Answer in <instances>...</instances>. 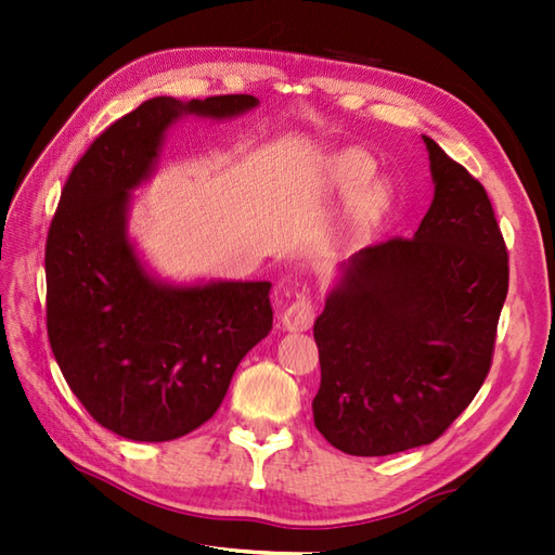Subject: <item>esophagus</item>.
I'll list each match as a JSON object with an SVG mask.
<instances>
[{
    "label": "esophagus",
    "instance_id": "obj_1",
    "mask_svg": "<svg viewBox=\"0 0 555 555\" xmlns=\"http://www.w3.org/2000/svg\"><path fill=\"white\" fill-rule=\"evenodd\" d=\"M281 322H284L286 332H308L314 322V308L308 296H298L296 302H291L288 308L281 312Z\"/></svg>",
    "mask_w": 555,
    "mask_h": 555
}]
</instances>
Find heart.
<instances>
[{"label": "heart", "mask_w": 555, "mask_h": 555, "mask_svg": "<svg viewBox=\"0 0 555 555\" xmlns=\"http://www.w3.org/2000/svg\"><path fill=\"white\" fill-rule=\"evenodd\" d=\"M374 164L367 155H362L358 150H344L328 162V179L338 193H352L356 188L362 185V181L372 173ZM386 203V191L382 183H370L360 188L356 207L360 217H372L379 211Z\"/></svg>", "instance_id": "obj_1"}]
</instances>
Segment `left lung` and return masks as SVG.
<instances>
[{"label": "left lung", "instance_id": "1", "mask_svg": "<svg viewBox=\"0 0 555 555\" xmlns=\"http://www.w3.org/2000/svg\"><path fill=\"white\" fill-rule=\"evenodd\" d=\"M434 199L412 238L348 257L314 322V424L362 457L427 446L485 384L508 293L489 195L431 138Z\"/></svg>", "mask_w": 555, "mask_h": 555}]
</instances>
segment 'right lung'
Here are the masks:
<instances>
[{"instance_id": "right-lung-1", "label": "right lung", "mask_w": 555, "mask_h": 555, "mask_svg": "<svg viewBox=\"0 0 555 555\" xmlns=\"http://www.w3.org/2000/svg\"><path fill=\"white\" fill-rule=\"evenodd\" d=\"M257 104L152 98L88 147L62 191L44 250L47 336L70 391L124 439L171 441L205 424L271 332L269 281L173 284L128 235L133 191L155 173L169 128L185 116L229 121Z\"/></svg>"}]
</instances>
